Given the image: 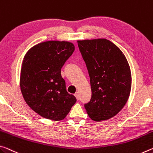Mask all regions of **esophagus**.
<instances>
[{
    "label": "esophagus",
    "instance_id": "1",
    "mask_svg": "<svg viewBox=\"0 0 153 153\" xmlns=\"http://www.w3.org/2000/svg\"><path fill=\"white\" fill-rule=\"evenodd\" d=\"M74 95H75V97H76L77 100L78 101V99H79V93H76V94H74Z\"/></svg>",
    "mask_w": 153,
    "mask_h": 153
}]
</instances>
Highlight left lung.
I'll return each mask as SVG.
<instances>
[{
	"mask_svg": "<svg viewBox=\"0 0 153 153\" xmlns=\"http://www.w3.org/2000/svg\"><path fill=\"white\" fill-rule=\"evenodd\" d=\"M88 69L92 96L85 109L96 122L110 119L124 108L131 88L129 65L120 48L106 39L77 40Z\"/></svg>",
	"mask_w": 153,
	"mask_h": 153,
	"instance_id": "obj_1",
	"label": "left lung"
}]
</instances>
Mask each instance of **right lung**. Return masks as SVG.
<instances>
[{
	"label": "right lung",
	"mask_w": 153,
	"mask_h": 153,
	"mask_svg": "<svg viewBox=\"0 0 153 153\" xmlns=\"http://www.w3.org/2000/svg\"><path fill=\"white\" fill-rule=\"evenodd\" d=\"M74 50L71 42L48 41L34 45L24 56L22 94L29 107L43 118L63 120L76 102V98L67 93L60 72Z\"/></svg>",
	"instance_id": "1"
}]
</instances>
